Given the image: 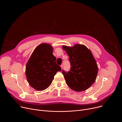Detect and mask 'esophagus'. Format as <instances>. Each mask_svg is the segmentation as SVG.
Here are the masks:
<instances>
[{
	"instance_id": "34e87169",
	"label": "esophagus",
	"mask_w": 122,
	"mask_h": 122,
	"mask_svg": "<svg viewBox=\"0 0 122 122\" xmlns=\"http://www.w3.org/2000/svg\"><path fill=\"white\" fill-rule=\"evenodd\" d=\"M60 66H61V68L62 69V68H63V65H61Z\"/></svg>"
}]
</instances>
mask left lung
<instances>
[{
  "label": "left lung",
  "instance_id": "obj_1",
  "mask_svg": "<svg viewBox=\"0 0 122 122\" xmlns=\"http://www.w3.org/2000/svg\"><path fill=\"white\" fill-rule=\"evenodd\" d=\"M69 56L71 69L62 71L66 84L72 90L80 92L89 88L95 81L98 67L91 51L85 46L76 44L72 47L63 46Z\"/></svg>",
  "mask_w": 122,
  "mask_h": 122
}]
</instances>
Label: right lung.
I'll list each match as a JSON object with an SVG mask.
<instances>
[{
    "label": "right lung",
    "instance_id": "right-lung-1",
    "mask_svg": "<svg viewBox=\"0 0 122 122\" xmlns=\"http://www.w3.org/2000/svg\"><path fill=\"white\" fill-rule=\"evenodd\" d=\"M53 48L50 44L42 43L35 49L27 62L25 74L27 81L38 91L47 89L57 71H61L53 55Z\"/></svg>",
    "mask_w": 122,
    "mask_h": 122
}]
</instances>
